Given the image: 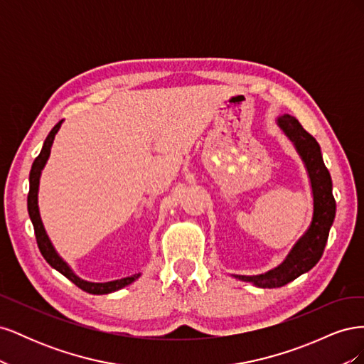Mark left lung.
Listing matches in <instances>:
<instances>
[{
    "instance_id": "obj_1",
    "label": "left lung",
    "mask_w": 364,
    "mask_h": 364,
    "mask_svg": "<svg viewBox=\"0 0 364 364\" xmlns=\"http://www.w3.org/2000/svg\"><path fill=\"white\" fill-rule=\"evenodd\" d=\"M278 126L293 142L302 158L313 190V220L306 232L293 246L278 267L255 277L234 274L235 278L252 282L261 289H277L291 282L302 273L311 270L322 258L329 229L336 217V200L333 196V181L322 158L321 146L308 134L294 117L285 114L278 117Z\"/></svg>"
}]
</instances>
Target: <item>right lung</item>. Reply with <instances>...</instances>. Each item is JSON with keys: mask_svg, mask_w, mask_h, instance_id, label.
<instances>
[{"mask_svg": "<svg viewBox=\"0 0 364 364\" xmlns=\"http://www.w3.org/2000/svg\"><path fill=\"white\" fill-rule=\"evenodd\" d=\"M62 121H59V123L51 129V132L48 134L46 142H43L39 156L35 159V162H33V165H31V170H30V191H28V197H27L28 215H30V220H31V223H33V228H35V235H36V241H38V247H39V250L42 253V257L46 258V261L50 264V266L53 269H56L58 272H60L63 277H67L71 282H74L77 287L82 289L83 291H87V293H91V294H107V293L117 291L119 289L126 287V285L132 284L135 279H138L141 277V273L132 274V277H127V278H123V279L109 281V282H90V281H85V279L79 278L70 269L68 264L59 257V253L56 252V249L53 247L51 241H50V238H48V235L46 232V229H43L42 220H41L39 206H38L39 178H41V171H42L43 167H46L47 159L50 156L51 144H53V141H54V136H56V134H58V130L60 129Z\"/></svg>", "mask_w": 364, "mask_h": 364, "instance_id": "add662e5", "label": "right lung"}]
</instances>
